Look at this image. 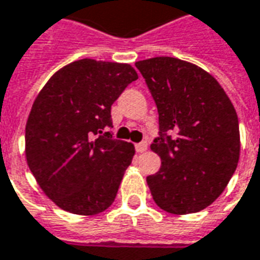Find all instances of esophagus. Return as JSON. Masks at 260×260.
Segmentation results:
<instances>
[{
	"mask_svg": "<svg viewBox=\"0 0 260 260\" xmlns=\"http://www.w3.org/2000/svg\"><path fill=\"white\" fill-rule=\"evenodd\" d=\"M147 148H148L147 143H139V144H136V151L137 152H144V151H147Z\"/></svg>",
	"mask_w": 260,
	"mask_h": 260,
	"instance_id": "obj_1",
	"label": "esophagus"
}]
</instances>
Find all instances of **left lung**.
<instances>
[{"mask_svg":"<svg viewBox=\"0 0 260 260\" xmlns=\"http://www.w3.org/2000/svg\"><path fill=\"white\" fill-rule=\"evenodd\" d=\"M136 67L159 120V137L151 150L161 158V168L147 176L152 199L172 214L198 213L224 192L237 169V112L214 77L192 62L154 57Z\"/></svg>","mask_w":260,"mask_h":260,"instance_id":"8db88e82","label":"left lung"}]
</instances>
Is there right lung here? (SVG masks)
I'll return each instance as SVG.
<instances>
[{
  "instance_id": "right-lung-1",
  "label": "right lung",
  "mask_w": 260,
  "mask_h": 260,
  "mask_svg": "<svg viewBox=\"0 0 260 260\" xmlns=\"http://www.w3.org/2000/svg\"><path fill=\"white\" fill-rule=\"evenodd\" d=\"M139 78L130 64L82 58L39 92L25 128V154L42 190L60 209L99 214L115 202L134 145L116 140L110 108Z\"/></svg>"
}]
</instances>
